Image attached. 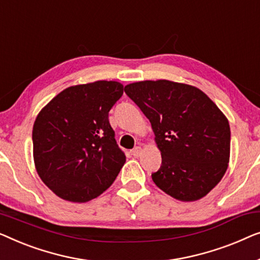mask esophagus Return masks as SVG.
<instances>
[{
    "mask_svg": "<svg viewBox=\"0 0 260 260\" xmlns=\"http://www.w3.org/2000/svg\"><path fill=\"white\" fill-rule=\"evenodd\" d=\"M131 153L134 158H139V156L142 154V148L140 147V146H138V147H134L133 149H132Z\"/></svg>",
    "mask_w": 260,
    "mask_h": 260,
    "instance_id": "obj_1",
    "label": "esophagus"
}]
</instances>
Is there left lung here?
I'll use <instances>...</instances> for the list:
<instances>
[{
  "instance_id": "1",
  "label": "left lung",
  "mask_w": 260,
  "mask_h": 260,
  "mask_svg": "<svg viewBox=\"0 0 260 260\" xmlns=\"http://www.w3.org/2000/svg\"><path fill=\"white\" fill-rule=\"evenodd\" d=\"M125 92L149 120L161 153L154 184L180 202L204 198L229 167L231 131L224 113L203 90L170 80L133 82Z\"/></svg>"
}]
</instances>
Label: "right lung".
<instances>
[{
    "mask_svg": "<svg viewBox=\"0 0 260 260\" xmlns=\"http://www.w3.org/2000/svg\"><path fill=\"white\" fill-rule=\"evenodd\" d=\"M116 81L71 86L53 98L32 126L39 177L58 198L87 203L102 194L126 161L108 112L122 96Z\"/></svg>",
    "mask_w": 260,
    "mask_h": 260,
    "instance_id": "1",
    "label": "right lung"
}]
</instances>
